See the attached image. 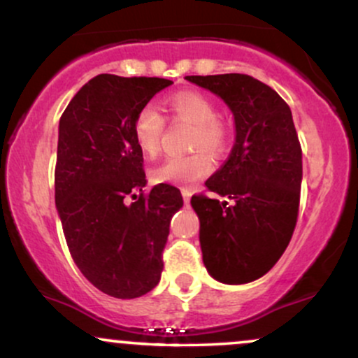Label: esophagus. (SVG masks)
<instances>
[{
    "mask_svg": "<svg viewBox=\"0 0 358 358\" xmlns=\"http://www.w3.org/2000/svg\"><path fill=\"white\" fill-rule=\"evenodd\" d=\"M182 195H183V202L185 203H190V199H192V192L188 190V188H182Z\"/></svg>",
    "mask_w": 358,
    "mask_h": 358,
    "instance_id": "1",
    "label": "esophagus"
}]
</instances>
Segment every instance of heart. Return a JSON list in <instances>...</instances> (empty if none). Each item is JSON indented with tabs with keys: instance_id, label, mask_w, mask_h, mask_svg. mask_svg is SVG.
<instances>
[{
	"instance_id": "1",
	"label": "heart",
	"mask_w": 358,
	"mask_h": 358,
	"mask_svg": "<svg viewBox=\"0 0 358 358\" xmlns=\"http://www.w3.org/2000/svg\"><path fill=\"white\" fill-rule=\"evenodd\" d=\"M165 109L175 121L193 126L190 155L170 156L162 165L151 170L156 183H173L190 187L212 173L213 163L208 153L220 156L231 143L232 131L229 122L217 114V106L200 90H180L165 99ZM166 121L155 106L146 104L138 110L133 121V138L139 150L153 158L159 153Z\"/></svg>"
}]
</instances>
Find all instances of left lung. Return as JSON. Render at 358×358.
I'll list each match as a JSON object with an SVG mask.
<instances>
[{
	"label": "left lung",
	"instance_id": "8db88e82",
	"mask_svg": "<svg viewBox=\"0 0 358 358\" xmlns=\"http://www.w3.org/2000/svg\"><path fill=\"white\" fill-rule=\"evenodd\" d=\"M212 90L236 119L227 162L192 196L200 219L203 264L217 281L242 285L264 276L282 256L299 212L303 162L289 106L245 73L187 76Z\"/></svg>",
	"mask_w": 358,
	"mask_h": 358
}]
</instances>
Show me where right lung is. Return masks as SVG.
<instances>
[{
	"label": "right lung",
	"mask_w": 358,
	"mask_h": 358,
	"mask_svg": "<svg viewBox=\"0 0 358 358\" xmlns=\"http://www.w3.org/2000/svg\"><path fill=\"white\" fill-rule=\"evenodd\" d=\"M170 84L101 73L60 117L55 203L65 241L80 273L114 298L143 296L158 285L171 217L183 205L173 185L143 190V151L133 138L138 110Z\"/></svg>",
	"instance_id": "add662e5"
}]
</instances>
